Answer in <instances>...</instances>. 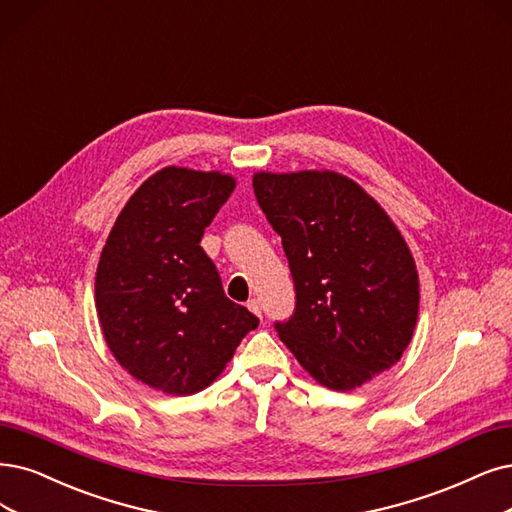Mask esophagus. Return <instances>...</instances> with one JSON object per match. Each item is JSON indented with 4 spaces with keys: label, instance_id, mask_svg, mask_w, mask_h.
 Listing matches in <instances>:
<instances>
[{
    "label": "esophagus",
    "instance_id": "34e87169",
    "mask_svg": "<svg viewBox=\"0 0 512 512\" xmlns=\"http://www.w3.org/2000/svg\"><path fill=\"white\" fill-rule=\"evenodd\" d=\"M246 308H249L255 316H261V304H259V299H251L249 304H246Z\"/></svg>",
    "mask_w": 512,
    "mask_h": 512
}]
</instances>
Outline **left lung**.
<instances>
[{
    "label": "left lung",
    "mask_w": 512,
    "mask_h": 512,
    "mask_svg": "<svg viewBox=\"0 0 512 512\" xmlns=\"http://www.w3.org/2000/svg\"><path fill=\"white\" fill-rule=\"evenodd\" d=\"M282 238L295 312L276 331L331 390H354L401 361L420 312V278L399 227L365 189L333 170L253 175Z\"/></svg>",
    "instance_id": "obj_1"
}]
</instances>
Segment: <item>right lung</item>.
<instances>
[{
	"instance_id": "obj_1",
	"label": "right lung",
	"mask_w": 512,
	"mask_h": 512,
	"mask_svg": "<svg viewBox=\"0 0 512 512\" xmlns=\"http://www.w3.org/2000/svg\"><path fill=\"white\" fill-rule=\"evenodd\" d=\"M234 187L219 170L166 166L130 196L103 246L94 304L105 342L135 380L164 394L211 386L259 325L225 297L200 246Z\"/></svg>"
}]
</instances>
